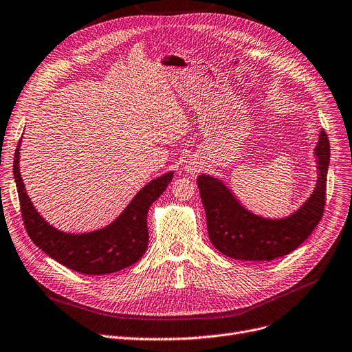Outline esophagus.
I'll list each match as a JSON object with an SVG mask.
<instances>
[{
	"mask_svg": "<svg viewBox=\"0 0 352 352\" xmlns=\"http://www.w3.org/2000/svg\"><path fill=\"white\" fill-rule=\"evenodd\" d=\"M201 168H203V164L198 162V161H188L187 165H186V170H187L190 174H192V175L200 173Z\"/></svg>",
	"mask_w": 352,
	"mask_h": 352,
	"instance_id": "1",
	"label": "esophagus"
}]
</instances>
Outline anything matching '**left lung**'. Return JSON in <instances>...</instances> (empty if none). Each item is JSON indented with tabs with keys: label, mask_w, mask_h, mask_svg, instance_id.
Listing matches in <instances>:
<instances>
[{
	"label": "left lung",
	"mask_w": 352,
	"mask_h": 352,
	"mask_svg": "<svg viewBox=\"0 0 352 352\" xmlns=\"http://www.w3.org/2000/svg\"><path fill=\"white\" fill-rule=\"evenodd\" d=\"M318 179L311 197L283 219H266L243 207L221 179L201 174L197 178L207 217L211 244L227 257L265 262L298 249L322 219L329 166V141L320 131L315 146Z\"/></svg>",
	"instance_id": "8db88e82"
}]
</instances>
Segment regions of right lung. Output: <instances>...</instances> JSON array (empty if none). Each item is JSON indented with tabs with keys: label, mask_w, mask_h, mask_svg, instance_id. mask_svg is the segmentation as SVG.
I'll return each instance as SVG.
<instances>
[{
	"label": "right lung",
	"mask_w": 352,
	"mask_h": 352,
	"mask_svg": "<svg viewBox=\"0 0 352 352\" xmlns=\"http://www.w3.org/2000/svg\"><path fill=\"white\" fill-rule=\"evenodd\" d=\"M20 146L21 140L12 170L25 230L36 246L56 262L85 274L113 273L140 261L148 249V210L173 181V171L149 181L109 226L90 233H65L45 221L27 195L20 174Z\"/></svg>",
	"instance_id": "add662e5"
}]
</instances>
